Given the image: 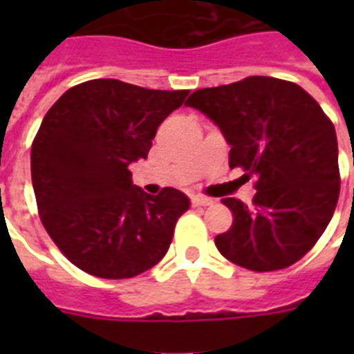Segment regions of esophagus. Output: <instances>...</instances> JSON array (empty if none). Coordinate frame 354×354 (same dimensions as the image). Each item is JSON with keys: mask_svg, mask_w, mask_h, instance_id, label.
<instances>
[{"mask_svg": "<svg viewBox=\"0 0 354 354\" xmlns=\"http://www.w3.org/2000/svg\"><path fill=\"white\" fill-rule=\"evenodd\" d=\"M193 205H213L215 204V200L213 198H207V196H198V194H196V196H193Z\"/></svg>", "mask_w": 354, "mask_h": 354, "instance_id": "esophagus-1", "label": "esophagus"}]
</instances>
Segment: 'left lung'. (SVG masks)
Here are the masks:
<instances>
[{"label": "left lung", "instance_id": "1", "mask_svg": "<svg viewBox=\"0 0 354 354\" xmlns=\"http://www.w3.org/2000/svg\"><path fill=\"white\" fill-rule=\"evenodd\" d=\"M185 104L221 128L230 167L255 178L252 205L222 200L233 226L215 236L218 252L253 272L297 263L325 232L340 194L335 124L301 86L274 77L196 90Z\"/></svg>", "mask_w": 354, "mask_h": 354}]
</instances>
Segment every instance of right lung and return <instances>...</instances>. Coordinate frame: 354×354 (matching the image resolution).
<instances>
[{"mask_svg": "<svg viewBox=\"0 0 354 354\" xmlns=\"http://www.w3.org/2000/svg\"><path fill=\"white\" fill-rule=\"evenodd\" d=\"M187 95L95 79L46 113L30 149L36 204L53 242L86 274L133 277L171 246L189 198L172 187L150 196L128 165L147 160L158 127Z\"/></svg>", "mask_w": 354, "mask_h": 354, "instance_id": "add662e5", "label": "right lung"}]
</instances>
